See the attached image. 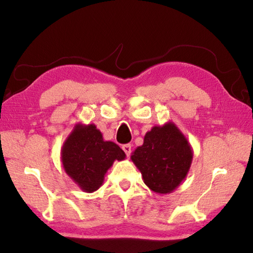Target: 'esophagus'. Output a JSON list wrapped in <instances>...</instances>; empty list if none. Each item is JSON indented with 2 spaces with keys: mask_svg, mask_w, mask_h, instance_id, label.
<instances>
[{
  "mask_svg": "<svg viewBox=\"0 0 253 253\" xmlns=\"http://www.w3.org/2000/svg\"><path fill=\"white\" fill-rule=\"evenodd\" d=\"M122 149L124 150V152L126 153L127 157H129L130 153H131V146H130V144H129V143H127V144H124V146L122 147Z\"/></svg>",
  "mask_w": 253,
  "mask_h": 253,
  "instance_id": "esophagus-1",
  "label": "esophagus"
}]
</instances>
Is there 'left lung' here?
<instances>
[{
    "label": "left lung",
    "mask_w": 253,
    "mask_h": 253,
    "mask_svg": "<svg viewBox=\"0 0 253 253\" xmlns=\"http://www.w3.org/2000/svg\"><path fill=\"white\" fill-rule=\"evenodd\" d=\"M192 158L190 143L173 122L152 127L130 157L144 184L162 195L173 192L186 178Z\"/></svg>",
    "instance_id": "obj_1"
}]
</instances>
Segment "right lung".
<instances>
[{
  "label": "right lung",
  "instance_id": "add662e5",
  "mask_svg": "<svg viewBox=\"0 0 253 253\" xmlns=\"http://www.w3.org/2000/svg\"><path fill=\"white\" fill-rule=\"evenodd\" d=\"M126 154L115 142L105 141L94 124H76L64 141L61 160L65 173L84 192L98 190L114 161Z\"/></svg>",
  "mask_w": 253,
  "mask_h": 253
}]
</instances>
